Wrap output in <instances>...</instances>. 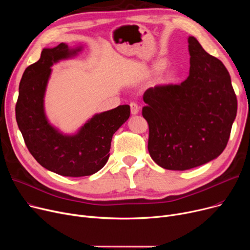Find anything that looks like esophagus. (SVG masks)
<instances>
[{"mask_svg": "<svg viewBox=\"0 0 250 250\" xmlns=\"http://www.w3.org/2000/svg\"><path fill=\"white\" fill-rule=\"evenodd\" d=\"M129 106H130V112H132L133 115H136V114L139 113L140 107H139V105L136 102H130Z\"/></svg>", "mask_w": 250, "mask_h": 250, "instance_id": "esophagus-1", "label": "esophagus"}]
</instances>
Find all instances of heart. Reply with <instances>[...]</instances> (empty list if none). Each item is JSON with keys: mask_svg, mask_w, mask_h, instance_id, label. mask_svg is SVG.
Segmentation results:
<instances>
[{"mask_svg": "<svg viewBox=\"0 0 250 250\" xmlns=\"http://www.w3.org/2000/svg\"><path fill=\"white\" fill-rule=\"evenodd\" d=\"M165 62L160 61L157 63H155V65L153 67V70L155 72H159L161 71L163 68H165ZM175 80V75L172 72H168L167 74H165L162 78H161V83L162 84H169V83H172Z\"/></svg>", "mask_w": 250, "mask_h": 250, "instance_id": "1", "label": "heart"}]
</instances>
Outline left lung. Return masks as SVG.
Returning <instances> with one entry per match:
<instances>
[{
    "label": "left lung",
    "mask_w": 250,
    "mask_h": 250,
    "mask_svg": "<svg viewBox=\"0 0 250 250\" xmlns=\"http://www.w3.org/2000/svg\"><path fill=\"white\" fill-rule=\"evenodd\" d=\"M189 75L178 85L149 88L142 114L149 125L151 158L168 170L206 164L224 151L237 98L223 62L188 37Z\"/></svg>",
    "instance_id": "obj_1"
}]
</instances>
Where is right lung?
I'll list each match as a JSON object with an SVG mask.
<instances>
[{
	"label": "right lung",
	"mask_w": 250,
	"mask_h": 250,
	"mask_svg": "<svg viewBox=\"0 0 250 250\" xmlns=\"http://www.w3.org/2000/svg\"><path fill=\"white\" fill-rule=\"evenodd\" d=\"M81 49L62 42L44 48L41 59L23 73L15 108L18 127L34 159L49 171L70 177L92 175L106 164L112 136L130 113L129 105L97 113L75 135H63L48 123L43 98L50 67Z\"/></svg>",
	"instance_id": "add662e5"
}]
</instances>
